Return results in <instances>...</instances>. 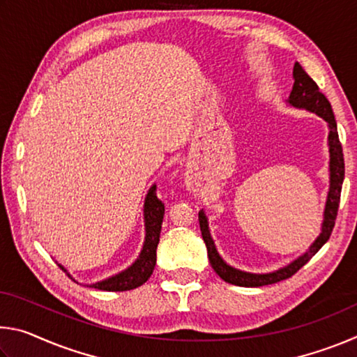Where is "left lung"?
Listing matches in <instances>:
<instances>
[{
  "label": "left lung",
  "instance_id": "1",
  "mask_svg": "<svg viewBox=\"0 0 357 357\" xmlns=\"http://www.w3.org/2000/svg\"><path fill=\"white\" fill-rule=\"evenodd\" d=\"M293 78L294 84L291 89V94L287 99V104L289 107L301 108V110H307L310 113L318 114L319 118H323L328 124L329 134H328V146H329V190L328 198H326L324 204V213H323V222H321V231L317 236V239L310 244L302 255L294 258L293 261L282 266V268L271 271V273H247V271L238 269L234 266L228 264L225 259L220 257V253L217 252L214 239L211 236L209 231V223L208 217L202 209L198 213V222H200V229L204 244L208 249V258L209 263L213 266V269L222 280H225L231 285L238 287H263L271 285V283H277L280 280H285L288 277L298 273V271L304 266L309 259L315 255V253L321 249V247L328 243V239L332 233V228L335 225V217L338 211V203H340V192L343 178H345V162H343V153H342V144L338 140L337 134V123L332 113V107L329 100L326 99L323 93H319L318 84L307 75V72L302 69L299 63H294L293 68Z\"/></svg>",
  "mask_w": 357,
  "mask_h": 357
}]
</instances>
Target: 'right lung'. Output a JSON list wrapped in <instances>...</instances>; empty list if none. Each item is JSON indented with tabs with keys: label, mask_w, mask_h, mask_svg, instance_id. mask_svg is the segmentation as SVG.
<instances>
[{
	"label": "right lung",
	"mask_w": 357,
	"mask_h": 357,
	"mask_svg": "<svg viewBox=\"0 0 357 357\" xmlns=\"http://www.w3.org/2000/svg\"><path fill=\"white\" fill-rule=\"evenodd\" d=\"M165 206L155 195V184L149 187L144 198L143 204V220H144V241L143 247L138 258L128 268L121 271V273L107 277L104 280L86 283V287H93L96 289H102V291H128V289H134L137 287H142L146 282L153 271L155 268V250L157 244H159L162 222H164ZM64 273L68 269L63 264H58ZM68 275L72 280L77 282L69 273ZM78 283V282H77Z\"/></svg>",
	"instance_id": "right-lung-1"
}]
</instances>
